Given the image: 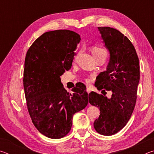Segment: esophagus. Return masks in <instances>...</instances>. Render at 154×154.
Returning a JSON list of instances; mask_svg holds the SVG:
<instances>
[{
    "label": "esophagus",
    "instance_id": "obj_1",
    "mask_svg": "<svg viewBox=\"0 0 154 154\" xmlns=\"http://www.w3.org/2000/svg\"><path fill=\"white\" fill-rule=\"evenodd\" d=\"M86 92L89 94L90 92V88H87V89H86Z\"/></svg>",
    "mask_w": 154,
    "mask_h": 154
}]
</instances>
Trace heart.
<instances>
[{
  "label": "heart",
  "mask_w": 154,
  "mask_h": 154,
  "mask_svg": "<svg viewBox=\"0 0 154 154\" xmlns=\"http://www.w3.org/2000/svg\"><path fill=\"white\" fill-rule=\"evenodd\" d=\"M92 53L94 57L97 56H100V55H103V54L104 55H106V51L105 49L98 46L93 47L92 49ZM87 81L88 82L89 79H87Z\"/></svg>",
  "instance_id": "b5f03b06"
}]
</instances>
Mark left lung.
<instances>
[{
  "mask_svg": "<svg viewBox=\"0 0 154 154\" xmlns=\"http://www.w3.org/2000/svg\"><path fill=\"white\" fill-rule=\"evenodd\" d=\"M101 38L110 54L106 70L96 77L98 90L111 91L110 98L94 92L89 94V103L100 109L94 122L96 132L111 136L126 126L137 100L140 79L139 58L134 47L126 36L110 27H98ZM103 90H102V92Z\"/></svg>",
  "mask_w": 154,
  "mask_h": 154,
  "instance_id": "obj_1",
  "label": "left lung"
}]
</instances>
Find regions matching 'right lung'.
Here are the masks:
<instances>
[{
  "mask_svg": "<svg viewBox=\"0 0 154 154\" xmlns=\"http://www.w3.org/2000/svg\"><path fill=\"white\" fill-rule=\"evenodd\" d=\"M80 41L73 31H49L36 38L26 56L23 83L28 110L36 128L51 139L66 136L73 115L88 103L85 85L72 88L71 94L60 79L71 68Z\"/></svg>",
  "mask_w": 154,
  "mask_h": 154,
  "instance_id": "add662e5",
  "label": "right lung"
}]
</instances>
